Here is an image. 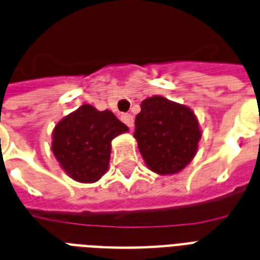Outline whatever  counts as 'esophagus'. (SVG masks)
<instances>
[{"label":"esophagus","instance_id":"34e87169","mask_svg":"<svg viewBox=\"0 0 260 260\" xmlns=\"http://www.w3.org/2000/svg\"><path fill=\"white\" fill-rule=\"evenodd\" d=\"M121 120H123V123H125L129 128H134L135 120L134 116L131 115V113H123V115H121Z\"/></svg>","mask_w":260,"mask_h":260}]
</instances>
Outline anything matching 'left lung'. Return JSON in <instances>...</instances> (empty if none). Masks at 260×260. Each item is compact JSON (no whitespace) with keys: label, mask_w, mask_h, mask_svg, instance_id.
Wrapping results in <instances>:
<instances>
[{"label":"left lung","mask_w":260,"mask_h":260,"mask_svg":"<svg viewBox=\"0 0 260 260\" xmlns=\"http://www.w3.org/2000/svg\"><path fill=\"white\" fill-rule=\"evenodd\" d=\"M135 139L145 164L159 175H174L191 163L202 132L195 113L161 96L141 103Z\"/></svg>","instance_id":"1"}]
</instances>
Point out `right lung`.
Listing matches in <instances>:
<instances>
[{
  "label": "right lung",
  "instance_id": "1",
  "mask_svg": "<svg viewBox=\"0 0 260 260\" xmlns=\"http://www.w3.org/2000/svg\"><path fill=\"white\" fill-rule=\"evenodd\" d=\"M124 132L128 126L111 111L81 105L54 126L52 151L72 179L94 183L108 170L112 140Z\"/></svg>",
  "mask_w": 260,
  "mask_h": 260
}]
</instances>
